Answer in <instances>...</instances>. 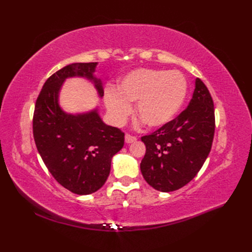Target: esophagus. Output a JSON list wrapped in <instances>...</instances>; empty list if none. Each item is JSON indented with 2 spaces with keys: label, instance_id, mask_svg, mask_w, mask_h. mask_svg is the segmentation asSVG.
<instances>
[{
  "label": "esophagus",
  "instance_id": "1",
  "mask_svg": "<svg viewBox=\"0 0 252 252\" xmlns=\"http://www.w3.org/2000/svg\"><path fill=\"white\" fill-rule=\"evenodd\" d=\"M134 142H136L135 136H132L130 134H126L125 135V143L126 144H131V143H134Z\"/></svg>",
  "mask_w": 252,
  "mask_h": 252
}]
</instances>
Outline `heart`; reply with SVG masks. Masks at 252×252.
Returning a JSON list of instances; mask_svg holds the SVG:
<instances>
[{"instance_id":"1","label":"heart","mask_w":252,"mask_h":252,"mask_svg":"<svg viewBox=\"0 0 252 252\" xmlns=\"http://www.w3.org/2000/svg\"><path fill=\"white\" fill-rule=\"evenodd\" d=\"M187 94L180 71L139 68L125 74L117 89L107 88L105 106L114 124L122 125L132 112L151 129L163 127L179 113Z\"/></svg>"}]
</instances>
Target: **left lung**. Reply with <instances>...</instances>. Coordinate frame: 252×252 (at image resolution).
<instances>
[{
    "mask_svg": "<svg viewBox=\"0 0 252 252\" xmlns=\"http://www.w3.org/2000/svg\"><path fill=\"white\" fill-rule=\"evenodd\" d=\"M215 134V108L209 90L195 79L187 108L152 134L142 136L146 146L141 172L148 184L162 192L185 186L207 158Z\"/></svg>",
    "mask_w": 252,
    "mask_h": 252,
    "instance_id": "obj_1",
    "label": "left lung"
}]
</instances>
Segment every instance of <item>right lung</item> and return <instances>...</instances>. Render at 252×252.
I'll use <instances>...</instances> for the list:
<instances>
[{
    "mask_svg": "<svg viewBox=\"0 0 252 252\" xmlns=\"http://www.w3.org/2000/svg\"><path fill=\"white\" fill-rule=\"evenodd\" d=\"M96 65L73 63L53 73L37 96L33 114L34 142L44 164L61 185L79 195L94 193L105 184L111 158L124 146V133L104 123L97 106L71 113L60 105L63 84L72 78L86 79L103 97Z\"/></svg>",
    "mask_w": 252,
    "mask_h": 252,
    "instance_id": "1",
    "label": "right lung"
}]
</instances>
